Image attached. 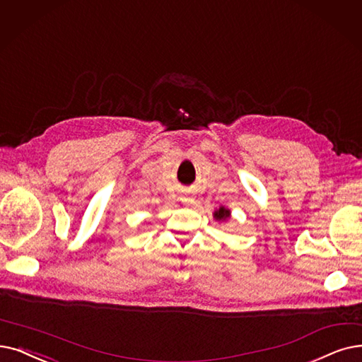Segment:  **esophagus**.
I'll use <instances>...</instances> for the list:
<instances>
[{
  "instance_id": "obj_1",
  "label": "esophagus",
  "mask_w": 362,
  "mask_h": 362,
  "mask_svg": "<svg viewBox=\"0 0 362 362\" xmlns=\"http://www.w3.org/2000/svg\"><path fill=\"white\" fill-rule=\"evenodd\" d=\"M180 199H182L183 202H187V204H189V202H192V201H194V197H192L189 192H183Z\"/></svg>"
}]
</instances>
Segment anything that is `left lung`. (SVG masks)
<instances>
[{
	"mask_svg": "<svg viewBox=\"0 0 362 362\" xmlns=\"http://www.w3.org/2000/svg\"><path fill=\"white\" fill-rule=\"evenodd\" d=\"M229 217H230V210H228L225 207H220L218 210L214 211V218L218 220V222H225V220Z\"/></svg>",
	"mask_w": 362,
	"mask_h": 362,
	"instance_id": "8db88e82",
	"label": "left lung"
}]
</instances>
